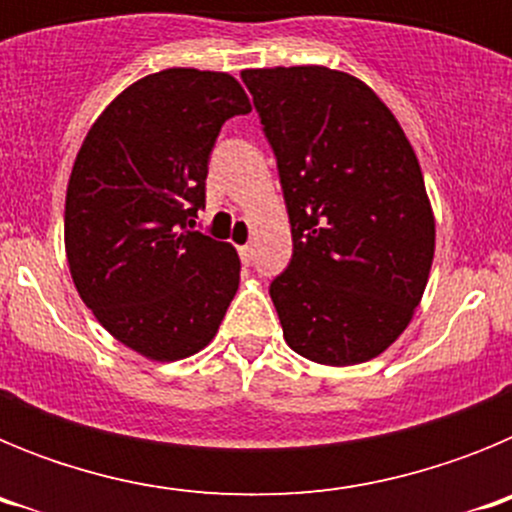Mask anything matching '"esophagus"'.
Returning a JSON list of instances; mask_svg holds the SVG:
<instances>
[{
  "instance_id": "obj_1",
  "label": "esophagus",
  "mask_w": 512,
  "mask_h": 512,
  "mask_svg": "<svg viewBox=\"0 0 512 512\" xmlns=\"http://www.w3.org/2000/svg\"><path fill=\"white\" fill-rule=\"evenodd\" d=\"M238 256H241L243 264H251V259H253V248L248 246V243H246V246H238Z\"/></svg>"
}]
</instances>
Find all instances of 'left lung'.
I'll use <instances>...</instances> for the list:
<instances>
[{
    "label": "left lung",
    "mask_w": 512,
    "mask_h": 512,
    "mask_svg": "<svg viewBox=\"0 0 512 512\" xmlns=\"http://www.w3.org/2000/svg\"><path fill=\"white\" fill-rule=\"evenodd\" d=\"M277 156L292 259L269 287L284 341L318 364L379 356L428 284L436 223L387 104L325 66L241 74Z\"/></svg>",
    "instance_id": "left-lung-1"
}]
</instances>
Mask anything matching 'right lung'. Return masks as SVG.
Listing matches in <instances>:
<instances>
[{"label":"right lung","instance_id":"right-lung-1","mask_svg":"<svg viewBox=\"0 0 512 512\" xmlns=\"http://www.w3.org/2000/svg\"><path fill=\"white\" fill-rule=\"evenodd\" d=\"M248 112L230 74L158 71L112 99L74 161L71 277L94 318L153 361L205 348L238 292L235 248L192 228L220 128Z\"/></svg>","mask_w":512,"mask_h":512}]
</instances>
